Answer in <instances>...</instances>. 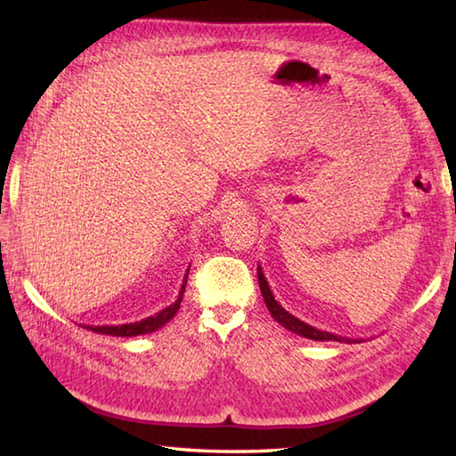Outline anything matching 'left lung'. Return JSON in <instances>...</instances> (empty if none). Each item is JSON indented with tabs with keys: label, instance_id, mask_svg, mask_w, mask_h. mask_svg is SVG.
<instances>
[{
	"label": "left lung",
	"instance_id": "8db88e82",
	"mask_svg": "<svg viewBox=\"0 0 456 456\" xmlns=\"http://www.w3.org/2000/svg\"><path fill=\"white\" fill-rule=\"evenodd\" d=\"M257 283H259V289H262V295H264V301L267 305V311L272 313V317L281 324L283 329L291 330L295 334H299V337H305V338H311V340H337V342H358L354 338H346V337H338V334H332V332H327V330H321V329H314L311 327V324H306L305 321L297 319L295 314H291L289 311H285L283 306L275 301V297L272 293V289H269V283L265 280L264 275V269L262 265H257Z\"/></svg>",
	"mask_w": 456,
	"mask_h": 456
}]
</instances>
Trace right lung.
Masks as SVG:
<instances>
[{
	"label": "right lung",
	"mask_w": 456,
	"mask_h": 456,
	"mask_svg": "<svg viewBox=\"0 0 456 456\" xmlns=\"http://www.w3.org/2000/svg\"><path fill=\"white\" fill-rule=\"evenodd\" d=\"M187 277H189V269H187V273H184V280H183L176 301L171 303L169 306H165V309H161L159 313L151 314V317L135 321V322H126V324H102V327L100 324L98 327H94V324H80V327H85L86 330L98 332V334H108V337H139V334H151L155 330H159L175 317L176 311H179L183 295H184V287H187Z\"/></svg>",
	"instance_id": "1"
}]
</instances>
